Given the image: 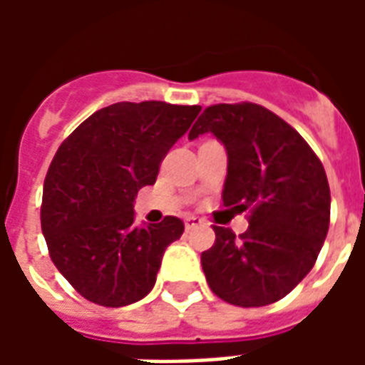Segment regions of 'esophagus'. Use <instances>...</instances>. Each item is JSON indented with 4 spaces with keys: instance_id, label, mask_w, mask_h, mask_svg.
I'll return each mask as SVG.
<instances>
[{
    "instance_id": "1",
    "label": "esophagus",
    "mask_w": 365,
    "mask_h": 365,
    "mask_svg": "<svg viewBox=\"0 0 365 365\" xmlns=\"http://www.w3.org/2000/svg\"><path fill=\"white\" fill-rule=\"evenodd\" d=\"M183 222H185V229H187V230L199 229V227H205V225H207L203 219H199V217H195V215H187V217L183 219Z\"/></svg>"
}]
</instances>
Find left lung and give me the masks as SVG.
Returning a JSON list of instances; mask_svg holds the SVG:
<instances>
[{
	"label": "left lung",
	"instance_id": "1",
	"mask_svg": "<svg viewBox=\"0 0 365 365\" xmlns=\"http://www.w3.org/2000/svg\"><path fill=\"white\" fill-rule=\"evenodd\" d=\"M205 133L227 148L222 205L250 213L240 237L213 227L217 240L201 254L207 283L230 305L275 303L313 269L329 232L324 168L305 138L262 105H211L190 140Z\"/></svg>",
	"mask_w": 365,
	"mask_h": 365
}]
</instances>
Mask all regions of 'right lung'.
I'll return each mask as SVG.
<instances>
[{
  "label": "right lung",
  "mask_w": 365,
  "mask_h": 365,
  "mask_svg": "<svg viewBox=\"0 0 365 365\" xmlns=\"http://www.w3.org/2000/svg\"><path fill=\"white\" fill-rule=\"evenodd\" d=\"M201 111L164 101L113 103L60 144L44 180L41 227L58 272L82 297L125 307L148 295L162 256L182 237L166 217L135 227V197Z\"/></svg>",
  "instance_id": "obj_1"
}]
</instances>
